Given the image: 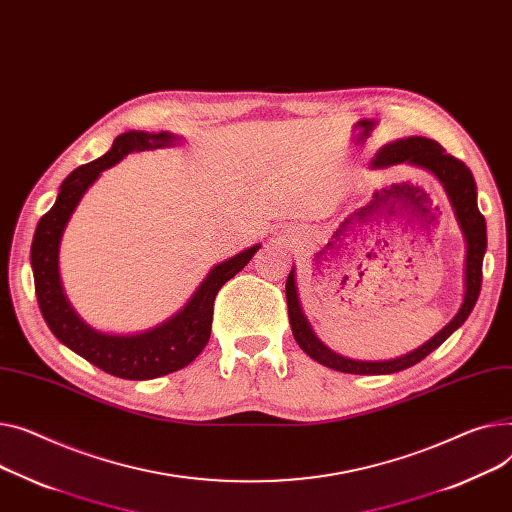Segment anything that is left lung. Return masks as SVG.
<instances>
[{
  "label": "left lung",
  "instance_id": "left-lung-1",
  "mask_svg": "<svg viewBox=\"0 0 512 512\" xmlns=\"http://www.w3.org/2000/svg\"><path fill=\"white\" fill-rule=\"evenodd\" d=\"M414 164L420 168H426L428 173H432L442 189L447 191V197L453 206L455 218L459 222V228L465 236V296L461 302L459 313L442 327L432 339L418 350L393 358V360H379V362H364V360H352L346 356H339L331 352L321 339L315 335L311 329L309 321H306L302 309H300V300L296 292V276H294V267L290 271V276L286 280V300H288V319L292 327V335L296 339V344L302 348V352L309 354L313 360L319 364L339 370V372H350V374H391L410 368L424 360L430 352H434L442 342H447V337L457 331L469 313L473 311L475 302H478L480 288H482V263L486 255V220L478 210V189H475V181L471 170L461 162L459 158L451 156L445 152L438 142L428 140V138H405L391 142L383 146L377 156L372 158V168H385V166H395V164Z\"/></svg>",
  "mask_w": 512,
  "mask_h": 512
}]
</instances>
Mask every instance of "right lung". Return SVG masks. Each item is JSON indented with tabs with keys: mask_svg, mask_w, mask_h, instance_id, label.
I'll return each mask as SVG.
<instances>
[{
	"mask_svg": "<svg viewBox=\"0 0 512 512\" xmlns=\"http://www.w3.org/2000/svg\"><path fill=\"white\" fill-rule=\"evenodd\" d=\"M179 138L168 131H127L113 142V148L88 164L78 166L65 177L53 208L39 220L34 230L30 263L34 274V292L39 309L53 335L78 356L113 377L127 381H148L164 377L193 362L206 348L212 333L214 300L218 290L241 271L261 245L238 253L210 269V274L193 292L183 309L162 325L133 335H109L86 325L72 304L67 302L59 280V245L63 230L86 189L100 177L102 170L115 166L131 152L177 146Z\"/></svg>",
	"mask_w": 512,
	"mask_h": 512,
	"instance_id": "add662e5",
	"label": "right lung"
}]
</instances>
